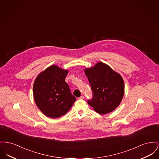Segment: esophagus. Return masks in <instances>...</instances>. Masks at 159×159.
Returning <instances> with one entry per match:
<instances>
[{"label": "esophagus", "instance_id": "34e87169", "mask_svg": "<svg viewBox=\"0 0 159 159\" xmlns=\"http://www.w3.org/2000/svg\"><path fill=\"white\" fill-rule=\"evenodd\" d=\"M79 100H84V96L81 95V96L79 98Z\"/></svg>", "mask_w": 159, "mask_h": 159}]
</instances>
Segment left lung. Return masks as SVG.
<instances>
[{
  "mask_svg": "<svg viewBox=\"0 0 159 159\" xmlns=\"http://www.w3.org/2000/svg\"><path fill=\"white\" fill-rule=\"evenodd\" d=\"M93 91V99L88 103L101 115L114 111L121 102L124 83L121 75L109 66L99 62L84 70Z\"/></svg>",
  "mask_w": 159,
  "mask_h": 159,
  "instance_id": "left-lung-1",
  "label": "left lung"
}]
</instances>
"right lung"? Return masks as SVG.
<instances>
[{"label":"right lung","mask_w":159,"mask_h":159,"mask_svg":"<svg viewBox=\"0 0 159 159\" xmlns=\"http://www.w3.org/2000/svg\"><path fill=\"white\" fill-rule=\"evenodd\" d=\"M68 71L51 66L39 73L33 86L38 107L46 116L57 118L66 114L76 100L65 81Z\"/></svg>","instance_id":"1"}]
</instances>
